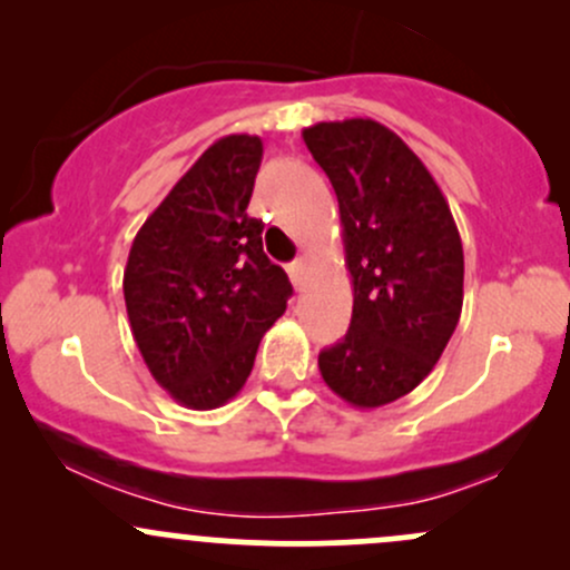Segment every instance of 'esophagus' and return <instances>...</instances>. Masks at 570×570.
Wrapping results in <instances>:
<instances>
[{"label": "esophagus", "instance_id": "1", "mask_svg": "<svg viewBox=\"0 0 570 570\" xmlns=\"http://www.w3.org/2000/svg\"><path fill=\"white\" fill-rule=\"evenodd\" d=\"M287 274H291L293 287H296V291L302 293L304 285H307V261H304V258L293 261L291 266H287Z\"/></svg>", "mask_w": 570, "mask_h": 570}]
</instances>
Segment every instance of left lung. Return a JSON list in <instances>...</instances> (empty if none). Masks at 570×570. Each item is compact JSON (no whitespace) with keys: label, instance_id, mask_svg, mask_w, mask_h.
Masks as SVG:
<instances>
[{"label":"left lung","instance_id":"8db88e82","mask_svg":"<svg viewBox=\"0 0 570 570\" xmlns=\"http://www.w3.org/2000/svg\"><path fill=\"white\" fill-rule=\"evenodd\" d=\"M302 138L340 200L353 285L351 328L317 366L347 405H389L430 375L454 334L462 238L426 165L381 121H317Z\"/></svg>","mask_w":570,"mask_h":570}]
</instances>
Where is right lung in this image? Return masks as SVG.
Segmentation results:
<instances>
[{
	"label": "right lung",
	"instance_id": "1",
	"mask_svg": "<svg viewBox=\"0 0 570 570\" xmlns=\"http://www.w3.org/2000/svg\"><path fill=\"white\" fill-rule=\"evenodd\" d=\"M258 136H225L195 160L132 238L125 304L151 377L189 410L234 400L261 336L293 293L249 217Z\"/></svg>",
	"mask_w": 570,
	"mask_h": 570
}]
</instances>
